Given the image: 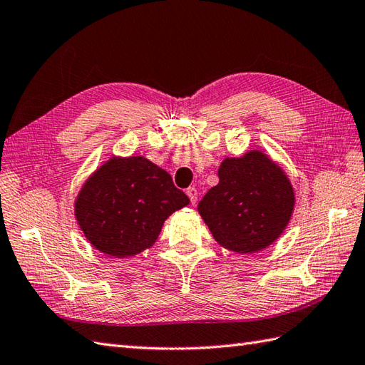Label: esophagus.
<instances>
[{"label":"esophagus","instance_id":"34e87169","mask_svg":"<svg viewBox=\"0 0 365 365\" xmlns=\"http://www.w3.org/2000/svg\"><path fill=\"white\" fill-rule=\"evenodd\" d=\"M186 194H188V197H190L192 205H196V202H197V190L194 188V186H191V188L186 190Z\"/></svg>","mask_w":365,"mask_h":365}]
</instances>
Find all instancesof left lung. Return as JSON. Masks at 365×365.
I'll return each mask as SVG.
<instances>
[{"label": "left lung", "mask_w": 365, "mask_h": 365, "mask_svg": "<svg viewBox=\"0 0 365 365\" xmlns=\"http://www.w3.org/2000/svg\"><path fill=\"white\" fill-rule=\"evenodd\" d=\"M197 210L213 238L238 253L269 247L289 224L295 196L284 171L261 150L228 157Z\"/></svg>", "instance_id": "left-lung-1"}]
</instances>
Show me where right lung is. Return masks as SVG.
<instances>
[{
	"instance_id": "add662e5",
	"label": "right lung",
	"mask_w": 365,
	"mask_h": 365,
	"mask_svg": "<svg viewBox=\"0 0 365 365\" xmlns=\"http://www.w3.org/2000/svg\"><path fill=\"white\" fill-rule=\"evenodd\" d=\"M190 199L171 175L144 157H112L93 173L74 202L83 236L108 257L149 249L166 219Z\"/></svg>"
}]
</instances>
